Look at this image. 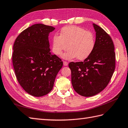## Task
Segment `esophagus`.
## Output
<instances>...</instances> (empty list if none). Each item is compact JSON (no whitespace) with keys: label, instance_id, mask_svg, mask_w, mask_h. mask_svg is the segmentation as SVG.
<instances>
[{"label":"esophagus","instance_id":"obj_1","mask_svg":"<svg viewBox=\"0 0 128 128\" xmlns=\"http://www.w3.org/2000/svg\"><path fill=\"white\" fill-rule=\"evenodd\" d=\"M63 64H64V66H67L68 65V62H66V61H64L63 62Z\"/></svg>","mask_w":128,"mask_h":128}]
</instances>
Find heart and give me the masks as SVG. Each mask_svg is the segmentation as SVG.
Wrapping results in <instances>:
<instances>
[{
    "label": "heart",
    "instance_id": "b5f03b06",
    "mask_svg": "<svg viewBox=\"0 0 128 128\" xmlns=\"http://www.w3.org/2000/svg\"><path fill=\"white\" fill-rule=\"evenodd\" d=\"M94 45V37L91 32L76 26H66L61 30L60 36H53L52 51L59 56L68 48L69 50L62 56V58L69 60L76 57L82 60L90 56Z\"/></svg>",
    "mask_w": 128,
    "mask_h": 128
}]
</instances>
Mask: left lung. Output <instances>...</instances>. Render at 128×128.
<instances>
[{"label": "left lung", "mask_w": 128, "mask_h": 128, "mask_svg": "<svg viewBox=\"0 0 128 128\" xmlns=\"http://www.w3.org/2000/svg\"><path fill=\"white\" fill-rule=\"evenodd\" d=\"M93 26L96 41L92 53L84 62L69 64L73 88L84 97L94 96L103 90L115 70L116 54L113 40L100 27L95 24Z\"/></svg>", "instance_id": "8db88e82"}]
</instances>
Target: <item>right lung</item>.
Segmentation results:
<instances>
[{
    "mask_svg": "<svg viewBox=\"0 0 128 128\" xmlns=\"http://www.w3.org/2000/svg\"><path fill=\"white\" fill-rule=\"evenodd\" d=\"M52 26L37 24L23 31L15 40L12 60L16 77L26 92L41 97L52 91L62 62L52 54L48 36Z\"/></svg>",
    "mask_w": 128,
    "mask_h": 128,
    "instance_id": "right-lung-1",
    "label": "right lung"
}]
</instances>
